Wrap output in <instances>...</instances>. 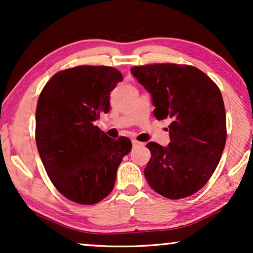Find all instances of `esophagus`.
Instances as JSON below:
<instances>
[{"label": "esophagus", "instance_id": "esophagus-1", "mask_svg": "<svg viewBox=\"0 0 253 253\" xmlns=\"http://www.w3.org/2000/svg\"><path fill=\"white\" fill-rule=\"evenodd\" d=\"M141 144H143V143H139V141H138V140H136V139H133V140H132V146H133V147L140 146V145H141Z\"/></svg>", "mask_w": 253, "mask_h": 253}]
</instances>
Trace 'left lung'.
<instances>
[{"instance_id": "1", "label": "left lung", "mask_w": 253, "mask_h": 253, "mask_svg": "<svg viewBox=\"0 0 253 253\" xmlns=\"http://www.w3.org/2000/svg\"><path fill=\"white\" fill-rule=\"evenodd\" d=\"M131 74L150 93L158 120L169 119L170 143L150 141L144 174L154 191L169 199L196 193L213 175L226 145V113L215 83L190 65L148 64Z\"/></svg>"}]
</instances>
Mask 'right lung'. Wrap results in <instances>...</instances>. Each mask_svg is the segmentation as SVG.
<instances>
[{
	"label": "right lung",
	"mask_w": 253,
	"mask_h": 253,
	"mask_svg": "<svg viewBox=\"0 0 253 253\" xmlns=\"http://www.w3.org/2000/svg\"><path fill=\"white\" fill-rule=\"evenodd\" d=\"M115 68L81 65L55 74L38 100L36 140L50 181L65 198L93 205L112 192L117 168L132 144L94 126L109 113V95L122 82Z\"/></svg>",
	"instance_id": "obj_1"
}]
</instances>
